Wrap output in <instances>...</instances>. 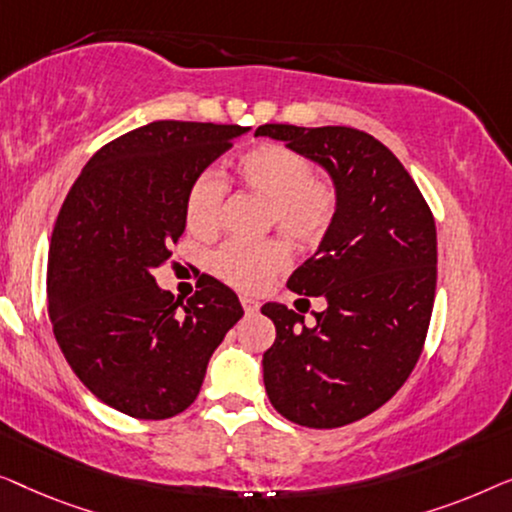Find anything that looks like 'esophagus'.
<instances>
[{
	"instance_id": "esophagus-1",
	"label": "esophagus",
	"mask_w": 512,
	"mask_h": 512,
	"mask_svg": "<svg viewBox=\"0 0 512 512\" xmlns=\"http://www.w3.org/2000/svg\"><path fill=\"white\" fill-rule=\"evenodd\" d=\"M241 306L243 311H246V315H255L259 311V301L250 297H241Z\"/></svg>"
}]
</instances>
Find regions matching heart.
Segmentation results:
<instances>
[{
  "mask_svg": "<svg viewBox=\"0 0 512 512\" xmlns=\"http://www.w3.org/2000/svg\"><path fill=\"white\" fill-rule=\"evenodd\" d=\"M236 171L250 192L271 201V225H278L301 246H315L325 239L336 215V190L331 183L313 178V162L306 155L280 143H266L243 155ZM225 194V181L213 171H204L190 183L185 220L194 234L208 236L220 227ZM287 262L290 248L280 239L232 241L215 253L213 269L241 290H257Z\"/></svg>",
  "mask_w": 512,
  "mask_h": 512,
  "instance_id": "heart-1",
  "label": "heart"
}]
</instances>
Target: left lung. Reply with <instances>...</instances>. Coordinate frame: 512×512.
I'll return each mask as SVG.
<instances>
[{
    "label": "left lung",
    "instance_id": "1",
    "mask_svg": "<svg viewBox=\"0 0 512 512\" xmlns=\"http://www.w3.org/2000/svg\"><path fill=\"white\" fill-rule=\"evenodd\" d=\"M327 171L336 215L290 290L322 297L304 315L269 301L276 325L264 352L271 406L294 424L334 429L357 422L397 394L427 338L436 297V225L403 164L371 134L352 127L262 125Z\"/></svg>",
    "mask_w": 512,
    "mask_h": 512
}]
</instances>
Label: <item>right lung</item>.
I'll return each instance as SVG.
<instances>
[{"mask_svg":"<svg viewBox=\"0 0 512 512\" xmlns=\"http://www.w3.org/2000/svg\"><path fill=\"white\" fill-rule=\"evenodd\" d=\"M248 127L157 120L106 143L57 215L48 315L64 359L99 401L167 420L197 399L208 359L241 320L236 294L204 276L187 304L155 283L185 232L187 187Z\"/></svg>","mask_w":512,"mask_h":512,"instance_id":"1","label":"right lung"}]
</instances>
